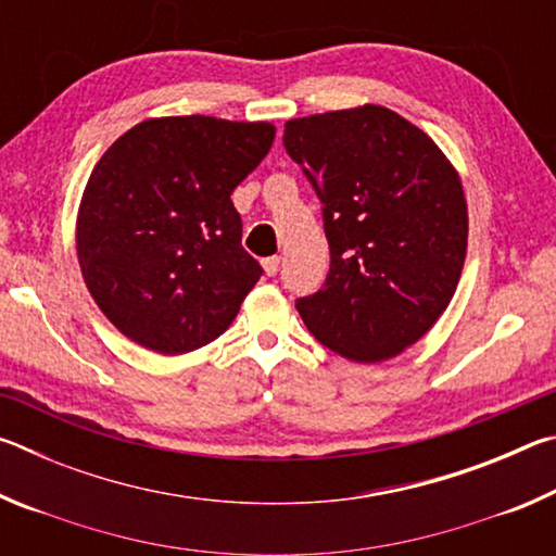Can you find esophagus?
Here are the masks:
<instances>
[{
	"mask_svg": "<svg viewBox=\"0 0 556 556\" xmlns=\"http://www.w3.org/2000/svg\"><path fill=\"white\" fill-rule=\"evenodd\" d=\"M262 269H265L267 277H275L277 269H279V257H267L262 260Z\"/></svg>",
	"mask_w": 556,
	"mask_h": 556,
	"instance_id": "obj_1",
	"label": "esophagus"
}]
</instances>
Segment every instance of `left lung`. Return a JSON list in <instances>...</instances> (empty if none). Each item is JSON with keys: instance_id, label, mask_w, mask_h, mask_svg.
<instances>
[{"instance_id": "8db88e82", "label": "left lung", "mask_w": 556, "mask_h": 556, "mask_svg": "<svg viewBox=\"0 0 556 556\" xmlns=\"http://www.w3.org/2000/svg\"><path fill=\"white\" fill-rule=\"evenodd\" d=\"M285 147L324 201L331 269L299 299L318 343L372 365L407 351L446 312L468 248L456 166L382 105L287 119Z\"/></svg>"}]
</instances>
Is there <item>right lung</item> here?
Wrapping results in <instances>:
<instances>
[{
  "label": "right lung",
  "mask_w": 556,
  "mask_h": 556,
  "mask_svg": "<svg viewBox=\"0 0 556 556\" xmlns=\"http://www.w3.org/2000/svg\"><path fill=\"white\" fill-rule=\"evenodd\" d=\"M271 122L149 117L100 156L75 218L83 281L129 341L184 355L228 331L262 267L230 193L275 142Z\"/></svg>",
  "instance_id": "1"
}]
</instances>
